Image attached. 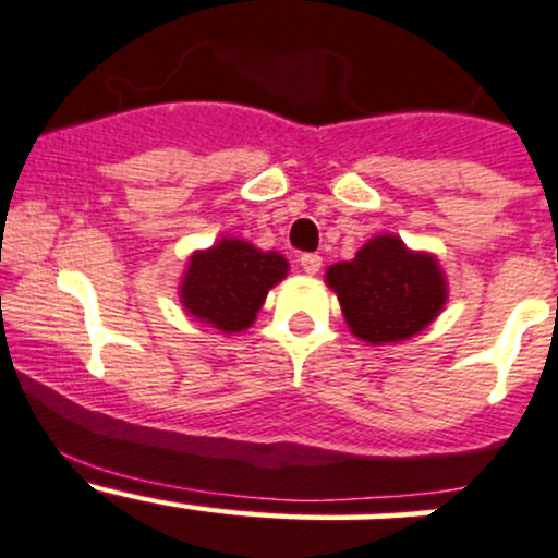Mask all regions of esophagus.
Wrapping results in <instances>:
<instances>
[{"label": "esophagus", "mask_w": 558, "mask_h": 558, "mask_svg": "<svg viewBox=\"0 0 558 558\" xmlns=\"http://www.w3.org/2000/svg\"><path fill=\"white\" fill-rule=\"evenodd\" d=\"M298 263H301V268L308 274V277H314V274L323 268V257L319 255H301V260Z\"/></svg>", "instance_id": "obj_1"}]
</instances>
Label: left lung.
Returning a JSON list of instances; mask_svg holds the SVG:
<instances>
[{"mask_svg":"<svg viewBox=\"0 0 558 558\" xmlns=\"http://www.w3.org/2000/svg\"><path fill=\"white\" fill-rule=\"evenodd\" d=\"M325 284L339 298L350 333L372 347L412 339L448 303V277L437 255L410 250L393 233L374 235L352 260L333 263Z\"/></svg>","mask_w":558,"mask_h":558,"instance_id":"8db88e82","label":"left lung"}]
</instances>
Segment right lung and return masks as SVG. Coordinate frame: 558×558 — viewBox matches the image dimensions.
<instances>
[{"label": "right lung", "instance_id": "add662e5", "mask_svg": "<svg viewBox=\"0 0 558 558\" xmlns=\"http://www.w3.org/2000/svg\"><path fill=\"white\" fill-rule=\"evenodd\" d=\"M290 263L279 252L257 250L235 235H222L208 250H195L179 281V301L197 323L219 333L252 328L271 287L287 279Z\"/></svg>", "mask_w": 558, "mask_h": 558}]
</instances>
